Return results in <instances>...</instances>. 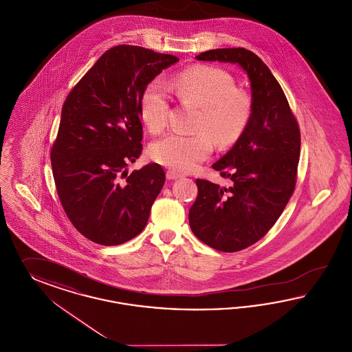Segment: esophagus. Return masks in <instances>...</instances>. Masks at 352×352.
Returning a JSON list of instances; mask_svg holds the SVG:
<instances>
[{
	"label": "esophagus",
	"mask_w": 352,
	"mask_h": 352,
	"mask_svg": "<svg viewBox=\"0 0 352 352\" xmlns=\"http://www.w3.org/2000/svg\"><path fill=\"white\" fill-rule=\"evenodd\" d=\"M182 174H179V173H177V171H174V170H168L166 171V178L168 179H178V178H182Z\"/></svg>",
	"instance_id": "esophagus-1"
}]
</instances>
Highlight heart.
<instances>
[{
	"instance_id": "heart-1",
	"label": "heart",
	"mask_w": 352,
	"mask_h": 352,
	"mask_svg": "<svg viewBox=\"0 0 352 352\" xmlns=\"http://www.w3.org/2000/svg\"><path fill=\"white\" fill-rule=\"evenodd\" d=\"M173 89L184 102L201 107L195 135L170 133L152 146V157L174 171H190L208 158L213 139L221 146L234 144L242 136L253 113V99L237 89L234 78L220 68L197 65L178 73ZM140 116L153 133L162 132L170 116L169 97L158 81L148 85L140 98Z\"/></svg>"
}]
</instances>
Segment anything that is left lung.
I'll return each instance as SVG.
<instances>
[{"label": "left lung", "mask_w": 352, "mask_h": 352, "mask_svg": "<svg viewBox=\"0 0 352 352\" xmlns=\"http://www.w3.org/2000/svg\"><path fill=\"white\" fill-rule=\"evenodd\" d=\"M197 60L237 64L246 72L253 113L233 148L212 168L229 186L197 179L188 212L192 233L219 252L233 253L262 239L280 217L295 190L300 129L280 85L249 50L219 48Z\"/></svg>", "instance_id": "obj_1"}]
</instances>
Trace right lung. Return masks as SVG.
I'll use <instances>...</instances> for the list:
<instances>
[{
  "mask_svg": "<svg viewBox=\"0 0 352 352\" xmlns=\"http://www.w3.org/2000/svg\"><path fill=\"white\" fill-rule=\"evenodd\" d=\"M177 61L138 45H116L64 102L51 151L57 195L72 224L96 243H124L148 223L165 171L148 164L128 174L126 166L142 151L141 94Z\"/></svg>",
  "mask_w": 352,
  "mask_h": 352,
  "instance_id": "1",
  "label": "right lung"
}]
</instances>
